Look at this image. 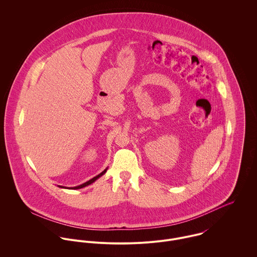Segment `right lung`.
<instances>
[{"label": "right lung", "instance_id": "add662e5", "mask_svg": "<svg viewBox=\"0 0 257 257\" xmlns=\"http://www.w3.org/2000/svg\"><path fill=\"white\" fill-rule=\"evenodd\" d=\"M107 170H108V167L103 171V172H101L99 175H97V176H95L94 178H92V179H90L89 181H87V182H85V183L81 184V185H79V186H75V187H65V186H60V185H58V187L59 188H64V189H72V190H77V189H81V188H84V187H86V186H89V185H91L92 183H94L97 179H99L101 176H103L106 172H107Z\"/></svg>", "mask_w": 257, "mask_h": 257}]
</instances>
